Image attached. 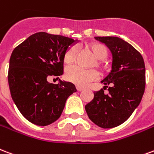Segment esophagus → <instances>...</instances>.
Listing matches in <instances>:
<instances>
[{
	"label": "esophagus",
	"mask_w": 154,
	"mask_h": 154,
	"mask_svg": "<svg viewBox=\"0 0 154 154\" xmlns=\"http://www.w3.org/2000/svg\"><path fill=\"white\" fill-rule=\"evenodd\" d=\"M76 89H77V91L78 92H80V91H82L84 88H82V87H80V86H76Z\"/></svg>",
	"instance_id": "1"
}]
</instances>
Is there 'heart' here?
<instances>
[{
	"mask_svg": "<svg viewBox=\"0 0 154 154\" xmlns=\"http://www.w3.org/2000/svg\"><path fill=\"white\" fill-rule=\"evenodd\" d=\"M88 48L90 49L92 52L96 57V60H94L91 66H96L98 69L104 68L103 60L107 57V49L105 46L100 43H93L89 44ZM77 50L75 46H71L66 49L63 57L64 62L66 64L73 63L76 58ZM66 79L68 81L71 82L78 86H85L88 83L93 81L97 78L98 74L94 69H82L78 66H70L66 70Z\"/></svg>",
	"mask_w": 154,
	"mask_h": 154,
	"instance_id": "obj_1",
	"label": "heart"
}]
</instances>
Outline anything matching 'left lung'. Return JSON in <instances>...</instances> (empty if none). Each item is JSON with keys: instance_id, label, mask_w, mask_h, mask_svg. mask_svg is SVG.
Instances as JSON below:
<instances>
[{"instance_id": "1", "label": "left lung", "mask_w": 154, "mask_h": 154, "mask_svg": "<svg viewBox=\"0 0 154 154\" xmlns=\"http://www.w3.org/2000/svg\"><path fill=\"white\" fill-rule=\"evenodd\" d=\"M112 53V70L102 83L104 91L94 92V99L85 106L88 117L99 127L109 129L124 123L139 106L145 89L143 57L127 42L117 37H95Z\"/></svg>"}]
</instances>
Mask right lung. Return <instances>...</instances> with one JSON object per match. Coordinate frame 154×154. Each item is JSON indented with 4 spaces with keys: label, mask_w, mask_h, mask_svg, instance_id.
Returning <instances> with one entry per match:
<instances>
[{
    "label": "right lung",
    "mask_w": 154,
    "mask_h": 154,
    "mask_svg": "<svg viewBox=\"0 0 154 154\" xmlns=\"http://www.w3.org/2000/svg\"><path fill=\"white\" fill-rule=\"evenodd\" d=\"M75 40L45 32H36L14 48L10 59L8 83L12 99L31 123L48 125L59 118L69 95L76 92L70 82L49 76L63 74V57ZM57 79H59V77Z\"/></svg>",
    "instance_id": "right-lung-1"
}]
</instances>
